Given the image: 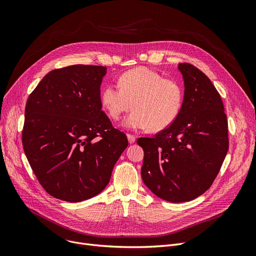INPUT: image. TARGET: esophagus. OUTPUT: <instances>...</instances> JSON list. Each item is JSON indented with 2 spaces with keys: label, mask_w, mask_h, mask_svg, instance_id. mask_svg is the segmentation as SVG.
<instances>
[{
  "label": "esophagus",
  "mask_w": 256,
  "mask_h": 256,
  "mask_svg": "<svg viewBox=\"0 0 256 256\" xmlns=\"http://www.w3.org/2000/svg\"><path fill=\"white\" fill-rule=\"evenodd\" d=\"M128 142L130 144H134L136 142V136L134 134H128Z\"/></svg>",
  "instance_id": "obj_1"
}]
</instances>
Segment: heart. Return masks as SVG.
<instances>
[{
	"label": "heart",
	"instance_id": "b5f03b06",
	"mask_svg": "<svg viewBox=\"0 0 256 256\" xmlns=\"http://www.w3.org/2000/svg\"><path fill=\"white\" fill-rule=\"evenodd\" d=\"M118 84L103 88L100 100L107 114L118 120L124 112H132L122 122L128 130L160 132L178 116L184 92L178 82L163 79L159 72L144 66L130 70L120 77Z\"/></svg>",
	"mask_w": 256,
	"mask_h": 256
}]
</instances>
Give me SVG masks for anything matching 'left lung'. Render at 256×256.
I'll use <instances>...</instances> for the list:
<instances>
[{"label":"left lung","mask_w":256,"mask_h":256,"mask_svg":"<svg viewBox=\"0 0 256 256\" xmlns=\"http://www.w3.org/2000/svg\"><path fill=\"white\" fill-rule=\"evenodd\" d=\"M184 96L176 120L154 138H140L144 184L170 202H190L204 194L229 149L228 122L220 94L194 66L178 64Z\"/></svg>","instance_id":"1"}]
</instances>
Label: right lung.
Wrapping results in <instances>:
<instances>
[{"mask_svg": "<svg viewBox=\"0 0 256 256\" xmlns=\"http://www.w3.org/2000/svg\"><path fill=\"white\" fill-rule=\"evenodd\" d=\"M101 66L74 64L50 72L29 95L23 149L52 196L79 202L99 194L128 147L126 134L101 110Z\"/></svg>", "mask_w": 256, "mask_h": 256, "instance_id": "right-lung-1", "label": "right lung"}]
</instances>
